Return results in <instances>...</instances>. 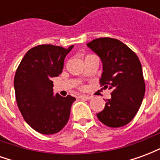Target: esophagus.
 Instances as JSON below:
<instances>
[{"label":"esophagus","instance_id":"1","mask_svg":"<svg viewBox=\"0 0 160 160\" xmlns=\"http://www.w3.org/2000/svg\"><path fill=\"white\" fill-rule=\"evenodd\" d=\"M79 98L81 99H85V100H90L92 98V97L88 96V95H80V96H79Z\"/></svg>","mask_w":160,"mask_h":160}]
</instances>
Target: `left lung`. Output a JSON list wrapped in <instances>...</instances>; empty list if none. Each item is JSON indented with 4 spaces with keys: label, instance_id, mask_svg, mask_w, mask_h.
<instances>
[{
    "label": "left lung",
    "instance_id": "1",
    "mask_svg": "<svg viewBox=\"0 0 160 160\" xmlns=\"http://www.w3.org/2000/svg\"><path fill=\"white\" fill-rule=\"evenodd\" d=\"M87 46L99 56L103 63L101 87L112 90L104 110L97 117L110 128L127 125L139 111L144 98L145 80L136 54L118 39L101 38Z\"/></svg>",
    "mask_w": 160,
    "mask_h": 160
}]
</instances>
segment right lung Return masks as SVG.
I'll return each instance as SVG.
<instances>
[{"instance_id": "add662e5", "label": "right lung", "mask_w": 160, "mask_h": 160, "mask_svg": "<svg viewBox=\"0 0 160 160\" xmlns=\"http://www.w3.org/2000/svg\"><path fill=\"white\" fill-rule=\"evenodd\" d=\"M41 44L29 49L16 70L14 91L19 111L34 130L58 133L69 119L75 98L53 95V77L62 72L65 56L73 49Z\"/></svg>"}]
</instances>
